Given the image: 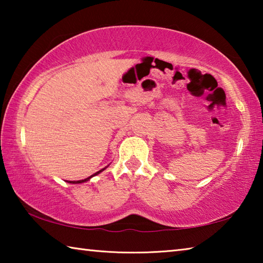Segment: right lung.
Returning a JSON list of instances; mask_svg holds the SVG:
<instances>
[{
    "instance_id": "right-lung-1",
    "label": "right lung",
    "mask_w": 263,
    "mask_h": 263,
    "mask_svg": "<svg viewBox=\"0 0 263 263\" xmlns=\"http://www.w3.org/2000/svg\"><path fill=\"white\" fill-rule=\"evenodd\" d=\"M104 169H105V168H103V169H101V171H99V172H97V173H95V174H94V175H91V176H89V177H87V179H84V180H80V181H69V183H75V184H77V183H83V182H87L88 180H90L92 176H95V175H97V174H100V173H101V172H103V171H104Z\"/></svg>"
}]
</instances>
